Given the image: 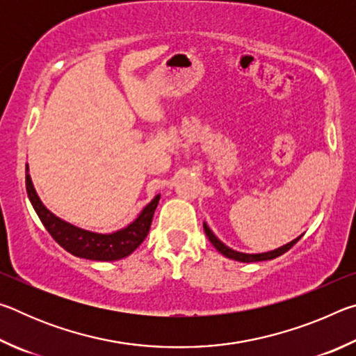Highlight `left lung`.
<instances>
[{
	"mask_svg": "<svg viewBox=\"0 0 356 356\" xmlns=\"http://www.w3.org/2000/svg\"><path fill=\"white\" fill-rule=\"evenodd\" d=\"M204 231H206V236L209 237L210 242H212V245L215 246L216 250H218L222 256H226L229 259H236V261H240V262H259V261H270V259H275L278 257L281 254H284L286 251H289L292 248V246L298 242V238L292 240L291 243H287L284 246H281V248L275 250V251H270V252H261V254H245V252H238V251H234L231 248H227V246L225 243H221L218 238H216L213 236V232L210 231L207 225H204Z\"/></svg>",
	"mask_w": 356,
	"mask_h": 356,
	"instance_id": "obj_1",
	"label": "left lung"
}]
</instances>
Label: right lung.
<instances>
[{
	"label": "right lung",
	"mask_w": 356,
	"mask_h": 356,
	"mask_svg": "<svg viewBox=\"0 0 356 356\" xmlns=\"http://www.w3.org/2000/svg\"><path fill=\"white\" fill-rule=\"evenodd\" d=\"M26 191L35 213L39 215L42 225L50 232V236L70 254L91 259V261H118V259L131 254L143 243V240L147 237L150 225H152L154 212L160 201V196H155L152 202L144 207L141 215L125 229H120V231L113 234H95L59 220L40 202L38 193L33 186L31 177L28 174V165Z\"/></svg>",
	"instance_id": "add662e5"
}]
</instances>
